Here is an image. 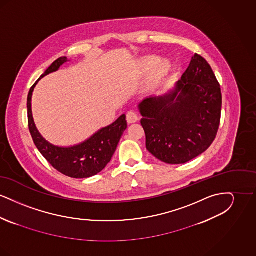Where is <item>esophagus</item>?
<instances>
[{"instance_id": "1", "label": "esophagus", "mask_w": 256, "mask_h": 256, "mask_svg": "<svg viewBox=\"0 0 256 256\" xmlns=\"http://www.w3.org/2000/svg\"><path fill=\"white\" fill-rule=\"evenodd\" d=\"M139 120V117L137 115V113L134 111V110H130L126 113V121L128 124H134L136 122Z\"/></svg>"}]
</instances>
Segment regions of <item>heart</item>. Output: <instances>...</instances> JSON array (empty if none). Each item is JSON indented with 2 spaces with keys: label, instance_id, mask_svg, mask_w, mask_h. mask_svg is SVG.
I'll use <instances>...</instances> for the list:
<instances>
[{
  "label": "heart",
  "instance_id": "1",
  "mask_svg": "<svg viewBox=\"0 0 256 256\" xmlns=\"http://www.w3.org/2000/svg\"><path fill=\"white\" fill-rule=\"evenodd\" d=\"M145 62L146 67H152L156 64H157L152 73V82L154 84L161 82L170 72V63L167 60H160L158 62L156 58H148Z\"/></svg>",
  "mask_w": 256,
  "mask_h": 256
}]
</instances>
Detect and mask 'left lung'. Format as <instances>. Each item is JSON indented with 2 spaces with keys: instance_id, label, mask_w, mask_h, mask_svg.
Masks as SVG:
<instances>
[{
  "instance_id": "1",
  "label": "left lung",
  "mask_w": 256,
  "mask_h": 256,
  "mask_svg": "<svg viewBox=\"0 0 256 256\" xmlns=\"http://www.w3.org/2000/svg\"><path fill=\"white\" fill-rule=\"evenodd\" d=\"M146 150L168 164H184L206 152L220 122L222 93L210 65L196 54L174 89L139 104Z\"/></svg>"
}]
</instances>
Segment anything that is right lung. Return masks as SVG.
I'll return each mask as SVG.
<instances>
[{
	"label": "right lung",
	"mask_w": 256,
	"mask_h": 256,
	"mask_svg": "<svg viewBox=\"0 0 256 256\" xmlns=\"http://www.w3.org/2000/svg\"><path fill=\"white\" fill-rule=\"evenodd\" d=\"M66 61L65 56L56 60L32 86L26 102L28 130L38 150L56 170L74 178H86L97 174L110 163L128 124L124 114L117 121L102 128L86 142L70 148L54 146L40 135L32 113L30 102L34 89L40 78L58 71Z\"/></svg>",
	"instance_id": "1"
}]
</instances>
